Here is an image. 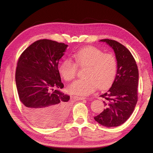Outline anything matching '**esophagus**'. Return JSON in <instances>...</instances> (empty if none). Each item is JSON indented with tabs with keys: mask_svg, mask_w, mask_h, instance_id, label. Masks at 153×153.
<instances>
[{
	"mask_svg": "<svg viewBox=\"0 0 153 153\" xmlns=\"http://www.w3.org/2000/svg\"><path fill=\"white\" fill-rule=\"evenodd\" d=\"M74 98H75L77 100H82L86 99V98H85V97H76V96H75Z\"/></svg>",
	"mask_w": 153,
	"mask_h": 153,
	"instance_id": "obj_1",
	"label": "esophagus"
}]
</instances>
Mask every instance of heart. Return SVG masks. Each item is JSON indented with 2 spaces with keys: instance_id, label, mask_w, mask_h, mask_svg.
I'll return each mask as SVG.
<instances>
[{
  "instance_id": "b5f03b06",
  "label": "heart",
  "mask_w": 153,
  "mask_h": 153,
  "mask_svg": "<svg viewBox=\"0 0 153 153\" xmlns=\"http://www.w3.org/2000/svg\"><path fill=\"white\" fill-rule=\"evenodd\" d=\"M75 63L70 59H64L59 67L61 76L67 81H72L77 74V66L87 68L85 79L72 83L69 91L80 95H88L97 87L103 89L114 82L117 72L118 64L115 56L104 53L98 48L89 46L83 48L73 55Z\"/></svg>"
}]
</instances>
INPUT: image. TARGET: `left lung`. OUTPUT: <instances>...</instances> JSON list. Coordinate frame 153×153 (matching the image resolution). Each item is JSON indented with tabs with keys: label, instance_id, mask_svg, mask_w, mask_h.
I'll return each mask as SVG.
<instances>
[{
	"label": "left lung",
	"instance_id": "obj_1",
	"mask_svg": "<svg viewBox=\"0 0 153 153\" xmlns=\"http://www.w3.org/2000/svg\"><path fill=\"white\" fill-rule=\"evenodd\" d=\"M100 42L107 43L114 50L118 68L111 87L100 95L105 109L94 119L101 125L116 127L129 118L137 103L138 69L133 55L125 46L109 39Z\"/></svg>",
	"mask_w": 153,
	"mask_h": 153
}]
</instances>
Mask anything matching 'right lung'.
Segmentation results:
<instances>
[{
    "instance_id": "add662e5",
    "label": "right lung",
    "mask_w": 153,
    "mask_h": 153,
    "mask_svg": "<svg viewBox=\"0 0 153 153\" xmlns=\"http://www.w3.org/2000/svg\"><path fill=\"white\" fill-rule=\"evenodd\" d=\"M68 45L50 39L32 43L19 58L15 82L19 99L27 117L41 127H52L66 118L69 113V95L58 70L59 60Z\"/></svg>"
}]
</instances>
